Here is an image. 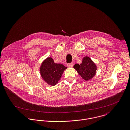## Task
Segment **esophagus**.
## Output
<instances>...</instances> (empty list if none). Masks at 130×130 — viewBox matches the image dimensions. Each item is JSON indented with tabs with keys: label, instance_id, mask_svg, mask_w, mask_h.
I'll return each instance as SVG.
<instances>
[{
	"label": "esophagus",
	"instance_id": "esophagus-1",
	"mask_svg": "<svg viewBox=\"0 0 130 130\" xmlns=\"http://www.w3.org/2000/svg\"><path fill=\"white\" fill-rule=\"evenodd\" d=\"M73 65H74L73 63H68V64H67V66H68V67H69V68H72V67H73Z\"/></svg>",
	"mask_w": 130,
	"mask_h": 130
}]
</instances>
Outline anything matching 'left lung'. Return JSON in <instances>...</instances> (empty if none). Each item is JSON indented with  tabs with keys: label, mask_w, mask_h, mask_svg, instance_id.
Wrapping results in <instances>:
<instances>
[{
	"label": "left lung",
	"mask_w": 130,
	"mask_h": 130,
	"mask_svg": "<svg viewBox=\"0 0 130 130\" xmlns=\"http://www.w3.org/2000/svg\"><path fill=\"white\" fill-rule=\"evenodd\" d=\"M74 68L82 78L86 81L93 78L96 74L97 70V67L95 63L90 57L87 56L83 57L82 62L80 64H75Z\"/></svg>",
	"instance_id": "1"
}]
</instances>
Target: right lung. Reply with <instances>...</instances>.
Returning <instances> with one entry per match:
<instances>
[{"label": "right lung", "instance_id": "add662e5", "mask_svg": "<svg viewBox=\"0 0 130 130\" xmlns=\"http://www.w3.org/2000/svg\"><path fill=\"white\" fill-rule=\"evenodd\" d=\"M67 69V67L62 64L55 63L52 57H48L42 61L39 68V72L45 83L48 85L54 86L58 83Z\"/></svg>", "mask_w": 130, "mask_h": 130}]
</instances>
